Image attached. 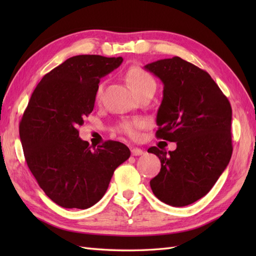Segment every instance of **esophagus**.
Returning <instances> with one entry per match:
<instances>
[{
  "mask_svg": "<svg viewBox=\"0 0 256 256\" xmlns=\"http://www.w3.org/2000/svg\"><path fill=\"white\" fill-rule=\"evenodd\" d=\"M131 152H132V155L133 156H140V155H142L144 152H143V150H140V148H133L132 150H131Z\"/></svg>",
  "mask_w": 256,
  "mask_h": 256,
  "instance_id": "obj_1",
  "label": "esophagus"
}]
</instances>
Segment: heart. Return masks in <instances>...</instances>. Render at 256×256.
I'll return each mask as SVG.
<instances>
[{"label":"heart","mask_w":256,"mask_h":256,"mask_svg":"<svg viewBox=\"0 0 256 256\" xmlns=\"http://www.w3.org/2000/svg\"><path fill=\"white\" fill-rule=\"evenodd\" d=\"M126 78L128 80L130 84L132 86V88L138 94H142V92L150 89L156 90V81L153 78V76L148 74L143 68L140 67L130 68L126 72ZM103 86H104L103 82L98 84L96 90V99H100L101 98L102 92H103ZM146 126H148V122H146L144 118H135L131 120H125V121L120 123L118 130L121 133L128 135V136L135 138L138 135L140 130Z\"/></svg>","instance_id":"b5f03b06"}]
</instances>
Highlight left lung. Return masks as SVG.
Segmentation results:
<instances>
[{
	"label": "left lung",
	"instance_id": "1",
	"mask_svg": "<svg viewBox=\"0 0 256 256\" xmlns=\"http://www.w3.org/2000/svg\"><path fill=\"white\" fill-rule=\"evenodd\" d=\"M144 68L164 84L156 138L177 144L168 153L155 146L148 148L162 165L150 188L162 202L188 206L210 192L229 164L230 102L208 72L180 57L160 59Z\"/></svg>",
	"mask_w": 256,
	"mask_h": 256
}]
</instances>
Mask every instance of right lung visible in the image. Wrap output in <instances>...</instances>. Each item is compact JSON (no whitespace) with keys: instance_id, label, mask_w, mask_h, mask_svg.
Returning a JSON list of instances; mask_svg holds the SVG:
<instances>
[{"instance_id":"1","label":"right lung","mask_w":256,"mask_h":256,"mask_svg":"<svg viewBox=\"0 0 256 256\" xmlns=\"http://www.w3.org/2000/svg\"><path fill=\"white\" fill-rule=\"evenodd\" d=\"M122 62L99 55L68 58L42 77L20 122L27 166L44 192L64 208L96 204L114 170L131 155L116 140L91 150L78 131L94 110L100 79Z\"/></svg>"}]
</instances>
